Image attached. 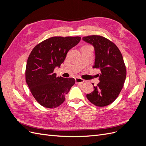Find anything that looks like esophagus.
Wrapping results in <instances>:
<instances>
[{
  "instance_id": "34e87169",
  "label": "esophagus",
  "mask_w": 146,
  "mask_h": 146,
  "mask_svg": "<svg viewBox=\"0 0 146 146\" xmlns=\"http://www.w3.org/2000/svg\"><path fill=\"white\" fill-rule=\"evenodd\" d=\"M85 80H83V79H82V78H78V77H77V78H76V83H84L85 82Z\"/></svg>"
}]
</instances>
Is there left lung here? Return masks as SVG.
Here are the masks:
<instances>
[{"label":"left lung","instance_id":"left-lung-1","mask_svg":"<svg viewBox=\"0 0 146 146\" xmlns=\"http://www.w3.org/2000/svg\"><path fill=\"white\" fill-rule=\"evenodd\" d=\"M82 39L94 47L96 59L92 68L100 70L98 74L100 82L86 97L94 105L105 107L116 100L123 86L127 71L123 56L115 44L104 36L90 35Z\"/></svg>","mask_w":146,"mask_h":146}]
</instances>
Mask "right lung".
Returning <instances> with one entry per match:
<instances>
[{
	"label": "right lung",
	"instance_id": "obj_1",
	"mask_svg": "<svg viewBox=\"0 0 146 146\" xmlns=\"http://www.w3.org/2000/svg\"><path fill=\"white\" fill-rule=\"evenodd\" d=\"M80 36H53L35 46L25 69V80L34 98L42 107H58L65 100L76 80L56 77L54 69L63 63L70 48L80 42Z\"/></svg>",
	"mask_w": 146,
	"mask_h": 146
}]
</instances>
